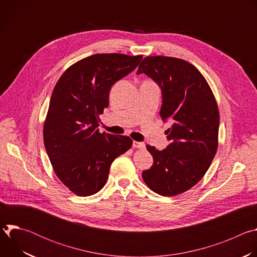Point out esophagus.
<instances>
[{
    "label": "esophagus",
    "instance_id": "esophagus-1",
    "mask_svg": "<svg viewBox=\"0 0 257 257\" xmlns=\"http://www.w3.org/2000/svg\"><path fill=\"white\" fill-rule=\"evenodd\" d=\"M133 148L134 149H139V150H142V149H145V144L143 142H139V141H133Z\"/></svg>",
    "mask_w": 257,
    "mask_h": 257
}]
</instances>
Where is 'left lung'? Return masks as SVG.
Masks as SVG:
<instances>
[{
    "instance_id": "obj_1",
    "label": "left lung",
    "mask_w": 257,
    "mask_h": 257,
    "mask_svg": "<svg viewBox=\"0 0 257 257\" xmlns=\"http://www.w3.org/2000/svg\"><path fill=\"white\" fill-rule=\"evenodd\" d=\"M144 73L162 90L160 116L170 121L165 133L171 143L164 151L148 145L154 158L143 181L163 196L189 190L208 170L217 150L219 114L215 98L201 73L190 63L171 57H146L137 74Z\"/></svg>"
}]
</instances>
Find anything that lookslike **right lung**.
<instances>
[{
    "label": "right lung",
    "mask_w": 257,
    "mask_h": 257,
    "mask_svg": "<svg viewBox=\"0 0 257 257\" xmlns=\"http://www.w3.org/2000/svg\"><path fill=\"white\" fill-rule=\"evenodd\" d=\"M142 56L96 54L69 67L51 96L44 142L54 171L79 196L98 192L113 161L132 146L128 136L100 133L99 115L114 83L131 73Z\"/></svg>",
    "instance_id": "obj_1"
}]
</instances>
